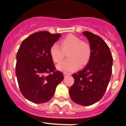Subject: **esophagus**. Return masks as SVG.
<instances>
[{
    "label": "esophagus",
    "instance_id": "obj_1",
    "mask_svg": "<svg viewBox=\"0 0 126 126\" xmlns=\"http://www.w3.org/2000/svg\"><path fill=\"white\" fill-rule=\"evenodd\" d=\"M63 74H64V77L70 75V74H69V73H65V72H64V73H63Z\"/></svg>",
    "mask_w": 126,
    "mask_h": 126
}]
</instances>
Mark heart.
I'll list each match as a JSON object with an SVG mask.
<instances>
[{"mask_svg":"<svg viewBox=\"0 0 126 126\" xmlns=\"http://www.w3.org/2000/svg\"><path fill=\"white\" fill-rule=\"evenodd\" d=\"M59 46L53 44L50 48V54L53 62L60 63L67 53L69 58L57 66L58 70L69 73L77 70L79 65L84 66L90 61L92 49L88 43L81 40L78 36L74 34H68L59 42Z\"/></svg>","mask_w":126,"mask_h":126,"instance_id":"1","label":"heart"}]
</instances>
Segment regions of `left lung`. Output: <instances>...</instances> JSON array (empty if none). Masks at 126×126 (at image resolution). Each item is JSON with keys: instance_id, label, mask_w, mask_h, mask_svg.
Listing matches in <instances>:
<instances>
[{"instance_id": "left-lung-1", "label": "left lung", "mask_w": 126, "mask_h": 126, "mask_svg": "<svg viewBox=\"0 0 126 126\" xmlns=\"http://www.w3.org/2000/svg\"><path fill=\"white\" fill-rule=\"evenodd\" d=\"M92 49L90 61L83 69L73 74L74 83L69 88L71 100L83 106L98 102L105 93L112 75L113 58L103 39L89 32H83Z\"/></svg>"}]
</instances>
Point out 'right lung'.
Segmentation results:
<instances>
[{"label": "right lung", "instance_id": "add662e5", "mask_svg": "<svg viewBox=\"0 0 126 126\" xmlns=\"http://www.w3.org/2000/svg\"><path fill=\"white\" fill-rule=\"evenodd\" d=\"M61 35L48 32L31 34L22 42L16 55V75L22 94L34 103L49 101L64 79L55 71L50 48Z\"/></svg>", "mask_w": 126, "mask_h": 126}]
</instances>
